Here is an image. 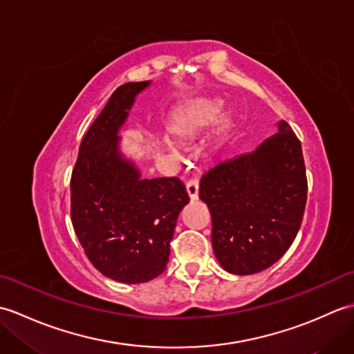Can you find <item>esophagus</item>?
<instances>
[{
  "label": "esophagus",
  "instance_id": "obj_1",
  "mask_svg": "<svg viewBox=\"0 0 354 354\" xmlns=\"http://www.w3.org/2000/svg\"><path fill=\"white\" fill-rule=\"evenodd\" d=\"M185 189H187V194H189L190 201H196L199 198V184L196 179H192V181L187 183Z\"/></svg>",
  "mask_w": 354,
  "mask_h": 354
}]
</instances>
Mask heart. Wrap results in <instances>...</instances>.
<instances>
[{
	"label": "heart",
	"instance_id": "b5f03b06",
	"mask_svg": "<svg viewBox=\"0 0 354 354\" xmlns=\"http://www.w3.org/2000/svg\"><path fill=\"white\" fill-rule=\"evenodd\" d=\"M222 104L217 100L201 99L185 106L171 124V132L176 137H192L199 131L212 127L221 122Z\"/></svg>",
	"mask_w": 354,
	"mask_h": 354
}]
</instances>
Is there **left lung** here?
<instances>
[{
    "label": "left lung",
    "instance_id": "obj_1",
    "mask_svg": "<svg viewBox=\"0 0 354 354\" xmlns=\"http://www.w3.org/2000/svg\"><path fill=\"white\" fill-rule=\"evenodd\" d=\"M212 213V245L230 274L251 275L283 257L301 227L307 179L301 142L280 120L250 153L217 164L201 179Z\"/></svg>",
    "mask_w": 354,
    "mask_h": 354
}]
</instances>
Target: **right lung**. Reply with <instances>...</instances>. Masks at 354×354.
Wrapping results in <instances>:
<instances>
[{"label":"right lung","mask_w":354,"mask_h":354,"mask_svg":"<svg viewBox=\"0 0 354 354\" xmlns=\"http://www.w3.org/2000/svg\"><path fill=\"white\" fill-rule=\"evenodd\" d=\"M152 84L118 86L80 142L71 175V221L86 257L118 283L164 272L178 216L189 194L178 178L142 179L120 149V129L135 99Z\"/></svg>","instance_id":"right-lung-1"}]
</instances>
